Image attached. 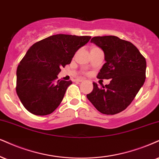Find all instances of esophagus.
<instances>
[{"label":"esophagus","instance_id":"esophagus-1","mask_svg":"<svg viewBox=\"0 0 159 159\" xmlns=\"http://www.w3.org/2000/svg\"><path fill=\"white\" fill-rule=\"evenodd\" d=\"M76 81H77V82H83V79H76Z\"/></svg>","mask_w":159,"mask_h":159}]
</instances>
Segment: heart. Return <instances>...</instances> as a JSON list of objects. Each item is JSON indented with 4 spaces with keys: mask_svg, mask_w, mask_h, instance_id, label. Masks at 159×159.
Returning <instances> with one entry per match:
<instances>
[{
    "mask_svg": "<svg viewBox=\"0 0 159 159\" xmlns=\"http://www.w3.org/2000/svg\"><path fill=\"white\" fill-rule=\"evenodd\" d=\"M95 48H96V47H95Z\"/></svg>",
    "mask_w": 159,
    "mask_h": 159,
    "instance_id": "obj_1",
    "label": "heart"
}]
</instances>
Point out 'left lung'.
Segmentation results:
<instances>
[{
	"label": "left lung",
	"instance_id": "8db88e82",
	"mask_svg": "<svg viewBox=\"0 0 159 159\" xmlns=\"http://www.w3.org/2000/svg\"><path fill=\"white\" fill-rule=\"evenodd\" d=\"M91 42L103 50L106 61L97 78L111 80L102 87L93 83L87 98L100 113L116 114L127 108L144 85L146 60L134 44L118 37H93Z\"/></svg>",
	"mask_w": 159,
	"mask_h": 159
}]
</instances>
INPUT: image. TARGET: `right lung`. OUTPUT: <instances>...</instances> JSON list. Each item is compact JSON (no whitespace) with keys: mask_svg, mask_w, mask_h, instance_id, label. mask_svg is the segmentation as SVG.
Segmentation results:
<instances>
[{"mask_svg":"<svg viewBox=\"0 0 159 159\" xmlns=\"http://www.w3.org/2000/svg\"><path fill=\"white\" fill-rule=\"evenodd\" d=\"M91 36L59 34L33 44L17 68L16 92L29 112L52 113L63 99L71 80H57L62 67L70 64L76 51Z\"/></svg>","mask_w":159,"mask_h":159,"instance_id":"obj_1","label":"right lung"}]
</instances>
